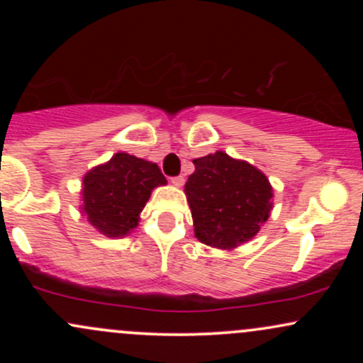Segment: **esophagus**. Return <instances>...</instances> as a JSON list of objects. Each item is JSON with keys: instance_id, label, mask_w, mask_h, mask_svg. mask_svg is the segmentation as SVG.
Instances as JSON below:
<instances>
[{"instance_id": "1", "label": "esophagus", "mask_w": 363, "mask_h": 363, "mask_svg": "<svg viewBox=\"0 0 363 363\" xmlns=\"http://www.w3.org/2000/svg\"><path fill=\"white\" fill-rule=\"evenodd\" d=\"M170 181H172L174 186H182L184 184V176H176V177L170 179Z\"/></svg>"}]
</instances>
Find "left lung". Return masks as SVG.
Returning <instances> with one entry per match:
<instances>
[{"instance_id": "1", "label": "left lung", "mask_w": 363, "mask_h": 363, "mask_svg": "<svg viewBox=\"0 0 363 363\" xmlns=\"http://www.w3.org/2000/svg\"><path fill=\"white\" fill-rule=\"evenodd\" d=\"M184 191L194 234L211 247L247 242L269 218L273 189L264 174L223 152L194 158Z\"/></svg>"}]
</instances>
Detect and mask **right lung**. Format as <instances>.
I'll list each match as a JSON object with an SVG mask.
<instances>
[{
    "label": "right lung",
    "instance_id": "1",
    "mask_svg": "<svg viewBox=\"0 0 363 363\" xmlns=\"http://www.w3.org/2000/svg\"><path fill=\"white\" fill-rule=\"evenodd\" d=\"M167 184L157 164L116 153L83 177V213L107 237H123L138 225L152 189Z\"/></svg>",
    "mask_w": 363,
    "mask_h": 363
}]
</instances>
